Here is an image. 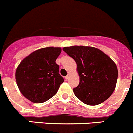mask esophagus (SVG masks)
Masks as SVG:
<instances>
[{
    "label": "esophagus",
    "mask_w": 133,
    "mask_h": 133,
    "mask_svg": "<svg viewBox=\"0 0 133 133\" xmlns=\"http://www.w3.org/2000/svg\"><path fill=\"white\" fill-rule=\"evenodd\" d=\"M70 74H68V75L65 76V79H66V80H67V79H69V78L70 77Z\"/></svg>",
    "instance_id": "34e87169"
}]
</instances>
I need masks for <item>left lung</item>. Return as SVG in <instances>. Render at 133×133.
<instances>
[{
	"instance_id": "1",
	"label": "left lung",
	"mask_w": 133,
	"mask_h": 133,
	"mask_svg": "<svg viewBox=\"0 0 133 133\" xmlns=\"http://www.w3.org/2000/svg\"><path fill=\"white\" fill-rule=\"evenodd\" d=\"M63 50L77 64L80 82L73 89L75 96L89 105L108 99L115 90L118 76L117 68L111 58L93 47L75 45Z\"/></svg>"
}]
</instances>
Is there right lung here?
Listing matches in <instances>:
<instances>
[{"label": "right lung", "instance_id": "right-lung-1", "mask_svg": "<svg viewBox=\"0 0 133 133\" xmlns=\"http://www.w3.org/2000/svg\"><path fill=\"white\" fill-rule=\"evenodd\" d=\"M60 47L40 49L25 57L18 65L16 80L19 91L31 102L41 103L57 94L64 78L59 74L56 59Z\"/></svg>", "mask_w": 133, "mask_h": 133}]
</instances>
